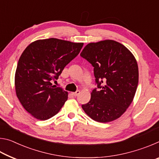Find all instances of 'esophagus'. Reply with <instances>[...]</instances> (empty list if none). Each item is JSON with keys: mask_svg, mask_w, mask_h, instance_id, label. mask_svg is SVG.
Segmentation results:
<instances>
[{"mask_svg": "<svg viewBox=\"0 0 159 159\" xmlns=\"http://www.w3.org/2000/svg\"><path fill=\"white\" fill-rule=\"evenodd\" d=\"M79 93H80V91H79V90H77V91H76V92H75V93H72V95H73L75 96V97H76V96H78V95H79Z\"/></svg>", "mask_w": 159, "mask_h": 159, "instance_id": "obj_1", "label": "esophagus"}]
</instances>
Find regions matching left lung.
Masks as SVG:
<instances>
[{
	"mask_svg": "<svg viewBox=\"0 0 159 159\" xmlns=\"http://www.w3.org/2000/svg\"><path fill=\"white\" fill-rule=\"evenodd\" d=\"M80 56L94 67L98 88L82 108L92 119L107 123L119 118L133 102L138 85L135 58L120 43L106 40L90 43Z\"/></svg>",
	"mask_w": 159,
	"mask_h": 159,
	"instance_id": "obj_1",
	"label": "left lung"
}]
</instances>
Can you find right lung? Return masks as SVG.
I'll use <instances>...</instances> for the list:
<instances>
[{
  "instance_id": "obj_1",
  "label": "right lung",
  "mask_w": 159,
  "mask_h": 159,
  "mask_svg": "<svg viewBox=\"0 0 159 159\" xmlns=\"http://www.w3.org/2000/svg\"><path fill=\"white\" fill-rule=\"evenodd\" d=\"M83 45L51 38L31 43L24 50L16 69L15 90L21 105L34 118L45 120L60 111L68 93L51 80L58 79Z\"/></svg>"
}]
</instances>
